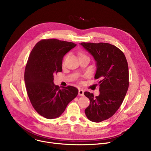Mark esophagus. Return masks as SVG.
Returning a JSON list of instances; mask_svg holds the SVG:
<instances>
[{"label": "esophagus", "instance_id": "34e87169", "mask_svg": "<svg viewBox=\"0 0 151 151\" xmlns=\"http://www.w3.org/2000/svg\"><path fill=\"white\" fill-rule=\"evenodd\" d=\"M78 95H79V96H84V91L83 89H79Z\"/></svg>", "mask_w": 151, "mask_h": 151}]
</instances>
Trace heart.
<instances>
[{"label": "heart", "instance_id": "b5f03b06", "mask_svg": "<svg viewBox=\"0 0 151 151\" xmlns=\"http://www.w3.org/2000/svg\"><path fill=\"white\" fill-rule=\"evenodd\" d=\"M83 55H84V54H82V53H81V54H80V57H81V56H83Z\"/></svg>", "mask_w": 151, "mask_h": 151}]
</instances>
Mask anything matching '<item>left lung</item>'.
Here are the masks:
<instances>
[{"mask_svg":"<svg viewBox=\"0 0 151 151\" xmlns=\"http://www.w3.org/2000/svg\"><path fill=\"white\" fill-rule=\"evenodd\" d=\"M96 62L95 78L100 79L99 96L84 93L90 100L85 114L89 120L100 122L110 118L119 108L129 88V67L124 54L107 43H81Z\"/></svg>","mask_w":151,"mask_h":151,"instance_id":"1","label":"left lung"}]
</instances>
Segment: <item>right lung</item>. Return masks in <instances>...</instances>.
Instances as JSON below:
<instances>
[{
    "label": "right lung",
    "mask_w": 151,
    "mask_h": 151,
    "mask_svg": "<svg viewBox=\"0 0 151 151\" xmlns=\"http://www.w3.org/2000/svg\"><path fill=\"white\" fill-rule=\"evenodd\" d=\"M76 46L57 39L42 40L30 54L24 73L27 95L36 111L46 119L60 116L78 93L75 87L60 89L53 81L54 74L62 71L63 56Z\"/></svg>",
    "instance_id": "obj_1"
}]
</instances>
